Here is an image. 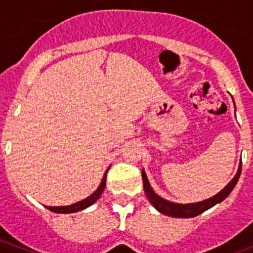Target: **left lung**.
<instances>
[{
  "label": "left lung",
  "mask_w": 253,
  "mask_h": 253,
  "mask_svg": "<svg viewBox=\"0 0 253 253\" xmlns=\"http://www.w3.org/2000/svg\"><path fill=\"white\" fill-rule=\"evenodd\" d=\"M241 171H242V162L240 163L238 166V171H237L236 176L232 178V181L222 191H219L216 195H214L213 198H209L207 200H203V202L199 203H193V204H176V203H172L166 200V199L161 198L157 194L154 193L153 189L149 185V181L147 178L146 172L144 169H142V178H143V187H144V193H146L147 198L151 202V204L153 205L156 209L160 211V213L165 214V215L173 216V218H193V216L199 215V214L204 213L205 210L210 209L211 207H214L218 203L223 202L225 198H227L229 194H231L232 190L236 186L237 181L241 176Z\"/></svg>",
  "instance_id": "8db88e82"
}]
</instances>
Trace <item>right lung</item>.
Wrapping results in <instances>:
<instances>
[{"instance_id": "right-lung-1", "label": "right lung", "mask_w": 253, "mask_h": 253, "mask_svg": "<svg viewBox=\"0 0 253 253\" xmlns=\"http://www.w3.org/2000/svg\"><path fill=\"white\" fill-rule=\"evenodd\" d=\"M110 169V167H109ZM107 169L105 172L104 177H102L101 184L99 185V187L96 189V191H93L90 196H87L86 199L81 200V202L76 203V204L72 205H67V207H45L46 209H49L50 211H54V213H62V214H67V213H76V211H80V210H84L86 208L91 207L93 203L97 200V199L101 196L102 191L105 190V186H106V173H107Z\"/></svg>"}]
</instances>
